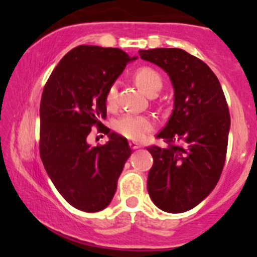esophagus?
<instances>
[{"label": "esophagus", "instance_id": "34e87169", "mask_svg": "<svg viewBox=\"0 0 257 257\" xmlns=\"http://www.w3.org/2000/svg\"><path fill=\"white\" fill-rule=\"evenodd\" d=\"M130 147H131L132 150H137V149H140L142 145H140L139 143H136V142H130Z\"/></svg>", "mask_w": 257, "mask_h": 257}]
</instances>
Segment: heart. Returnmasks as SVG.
I'll return each mask as SVG.
<instances>
[{
  "instance_id": "1",
  "label": "heart",
  "mask_w": 257,
  "mask_h": 257,
  "mask_svg": "<svg viewBox=\"0 0 257 257\" xmlns=\"http://www.w3.org/2000/svg\"><path fill=\"white\" fill-rule=\"evenodd\" d=\"M135 79L138 85L149 93L150 96L157 93L163 86V78L159 72L149 66L139 68L135 73ZM118 90L115 85H111L106 93V105L107 107L113 108L117 103ZM154 127V120L147 115L127 113L118 119L114 122V128L117 132L124 136L125 138L131 140H142L151 130Z\"/></svg>"
}]
</instances>
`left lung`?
I'll use <instances>...</instances> for the list:
<instances>
[{
	"label": "left lung",
	"instance_id": "1",
	"mask_svg": "<svg viewBox=\"0 0 257 257\" xmlns=\"http://www.w3.org/2000/svg\"><path fill=\"white\" fill-rule=\"evenodd\" d=\"M139 56L163 69L174 89L173 112L157 135L167 145L147 147L153 157L147 191L164 212H187L210 194L223 170L230 128L226 98L209 66L182 49Z\"/></svg>",
	"mask_w": 257,
	"mask_h": 257
}]
</instances>
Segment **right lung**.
Instances as JSON below:
<instances>
[{"instance_id": "obj_1", "label": "right lung", "mask_w": 257, "mask_h": 257, "mask_svg": "<svg viewBox=\"0 0 257 257\" xmlns=\"http://www.w3.org/2000/svg\"><path fill=\"white\" fill-rule=\"evenodd\" d=\"M137 57L118 48L79 45L61 59L42 93L40 154L61 195L75 208L99 212L110 205L119 175L132 151L124 137H109L92 148L87 136L106 118V93Z\"/></svg>"}]
</instances>
